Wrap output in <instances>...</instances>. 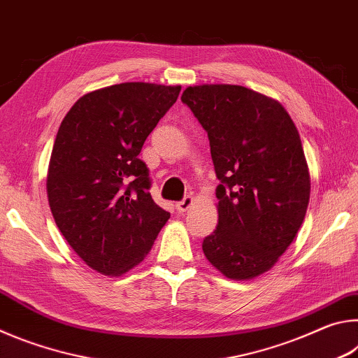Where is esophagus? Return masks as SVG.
<instances>
[{
    "mask_svg": "<svg viewBox=\"0 0 358 358\" xmlns=\"http://www.w3.org/2000/svg\"><path fill=\"white\" fill-rule=\"evenodd\" d=\"M194 205V197L192 196H186L183 201L177 203V210L180 213H183V211H187Z\"/></svg>",
    "mask_w": 358,
    "mask_h": 358,
    "instance_id": "1",
    "label": "esophagus"
}]
</instances>
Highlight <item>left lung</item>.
<instances>
[{"mask_svg":"<svg viewBox=\"0 0 358 358\" xmlns=\"http://www.w3.org/2000/svg\"><path fill=\"white\" fill-rule=\"evenodd\" d=\"M181 101L207 131L221 181L217 226L203 240L205 257L229 280H254L286 252L310 203L299 131L276 99L240 85H194Z\"/></svg>","mask_w":358,"mask_h":358,"instance_id":"1","label":"left lung"}]
</instances>
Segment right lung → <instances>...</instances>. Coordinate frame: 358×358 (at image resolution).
<instances>
[{"mask_svg": "<svg viewBox=\"0 0 358 358\" xmlns=\"http://www.w3.org/2000/svg\"><path fill=\"white\" fill-rule=\"evenodd\" d=\"M180 85L126 82L83 94L66 113L47 171L53 220L90 268L128 273L147 257L171 213L150 194L143 142Z\"/></svg>", "mask_w": 358, "mask_h": 358, "instance_id": "1", "label": "right lung"}]
</instances>
